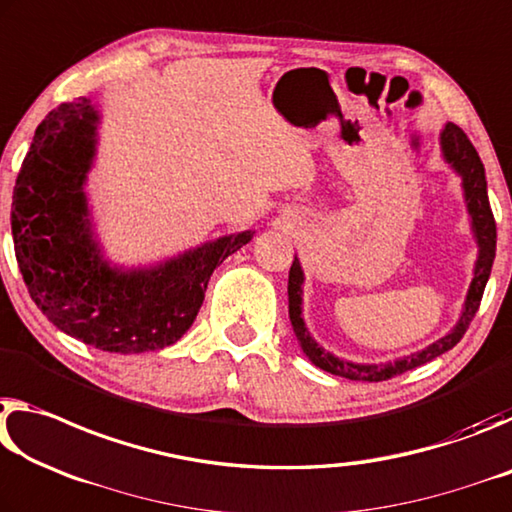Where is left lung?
<instances>
[{
    "label": "left lung",
    "mask_w": 512,
    "mask_h": 512,
    "mask_svg": "<svg viewBox=\"0 0 512 512\" xmlns=\"http://www.w3.org/2000/svg\"><path fill=\"white\" fill-rule=\"evenodd\" d=\"M440 149H442V158H445V163L458 174L460 181H463L460 186H463L469 224H472L476 247H479L472 283H469L463 311H460L456 326L447 335H442L440 340L431 342L429 347L415 351V354H408L404 358L388 360V363H354V360L338 358L335 354H331V351H326L324 347L317 345L304 322L306 276H304V270H301L299 258L295 256V261H292V267H290V276H288V313H290L292 331L297 335L301 351H304L308 360L320 367V370L342 376V379H349V381H388L392 376L415 370V367L429 363V360L442 356L445 351L454 349L460 342V338L465 335L472 317L476 315V311H479L485 283H488L490 272H492L494 251H497V224H494L490 199H488L485 167L481 163L479 154H476L474 145L463 133V129L451 122L440 133Z\"/></svg>",
    "instance_id": "obj_1"
}]
</instances>
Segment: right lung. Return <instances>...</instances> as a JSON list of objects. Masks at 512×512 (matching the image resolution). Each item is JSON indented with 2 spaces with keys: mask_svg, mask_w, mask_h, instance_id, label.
<instances>
[{
  "mask_svg": "<svg viewBox=\"0 0 512 512\" xmlns=\"http://www.w3.org/2000/svg\"><path fill=\"white\" fill-rule=\"evenodd\" d=\"M102 115L90 99L38 124L13 188L11 231L31 299L58 331L111 354L174 345L204 304L208 279L254 231L208 240L147 267L104 256L86 195Z\"/></svg>",
  "mask_w": 512,
  "mask_h": 512,
  "instance_id": "add662e5",
  "label": "right lung"
}]
</instances>
